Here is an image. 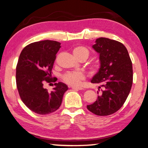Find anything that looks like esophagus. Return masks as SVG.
<instances>
[{
  "label": "esophagus",
  "mask_w": 148,
  "mask_h": 148,
  "mask_svg": "<svg viewBox=\"0 0 148 148\" xmlns=\"http://www.w3.org/2000/svg\"><path fill=\"white\" fill-rule=\"evenodd\" d=\"M71 88H72L73 90H77L83 89V88H82V87H72Z\"/></svg>",
  "instance_id": "34e87169"
}]
</instances>
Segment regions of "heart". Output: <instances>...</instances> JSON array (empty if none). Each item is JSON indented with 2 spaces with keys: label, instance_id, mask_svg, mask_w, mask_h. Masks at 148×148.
I'll list each match as a JSON object with an SVG mask.
<instances>
[{
  "label": "heart",
  "instance_id": "b5f03b06",
  "mask_svg": "<svg viewBox=\"0 0 148 148\" xmlns=\"http://www.w3.org/2000/svg\"><path fill=\"white\" fill-rule=\"evenodd\" d=\"M74 56L77 59L81 58H85L87 59L89 54V51L85 47L78 46L74 48L73 51ZM90 71L92 74L96 73L98 71V66L95 64H92L89 67ZM85 74L81 71H73L66 72L61 76L62 81L67 85L72 87H76L80 85L82 81L85 79Z\"/></svg>",
  "mask_w": 148,
  "mask_h": 148
}]
</instances>
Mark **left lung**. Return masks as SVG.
Here are the masks:
<instances>
[{
	"label": "left lung",
	"instance_id": "1",
	"mask_svg": "<svg viewBox=\"0 0 148 148\" xmlns=\"http://www.w3.org/2000/svg\"><path fill=\"white\" fill-rule=\"evenodd\" d=\"M95 42L92 48L99 53L101 67L91 83L99 84L102 95L87 108L96 115L108 116L123 106L130 92L132 63L122 43L106 38H98Z\"/></svg>",
	"mask_w": 148,
	"mask_h": 148
}]
</instances>
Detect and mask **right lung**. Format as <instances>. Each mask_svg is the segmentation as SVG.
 Listing matches in <instances>:
<instances>
[{
  "label": "right lung",
  "mask_w": 148,
  "mask_h": 148,
  "mask_svg": "<svg viewBox=\"0 0 148 148\" xmlns=\"http://www.w3.org/2000/svg\"><path fill=\"white\" fill-rule=\"evenodd\" d=\"M60 45L52 40L32 43L22 49L18 61L16 81L20 99L38 114H48L58 110L68 89L61 82L54 83L51 92L43 87L44 82L56 81L57 78L51 77V71Z\"/></svg>",
  "instance_id": "right-lung-1"
}]
</instances>
